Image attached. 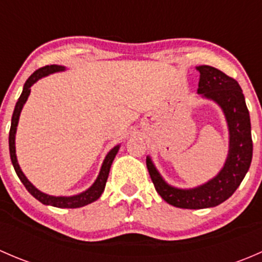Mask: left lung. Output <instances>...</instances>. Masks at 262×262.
Wrapping results in <instances>:
<instances>
[{"instance_id":"8db88e82","label":"left lung","mask_w":262,"mask_h":262,"mask_svg":"<svg viewBox=\"0 0 262 262\" xmlns=\"http://www.w3.org/2000/svg\"><path fill=\"white\" fill-rule=\"evenodd\" d=\"M198 94L213 100L226 116L229 132V149L224 166L218 175L200 186L179 189L171 186L147 157V168L156 191L165 202L182 209H204L226 202L239 186L252 160V137L248 109L238 82L210 66H199Z\"/></svg>"}]
</instances>
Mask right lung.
Instances as JSON below:
<instances>
[{
    "label": "right lung",
    "mask_w": 262,
    "mask_h": 262,
    "mask_svg": "<svg viewBox=\"0 0 262 262\" xmlns=\"http://www.w3.org/2000/svg\"><path fill=\"white\" fill-rule=\"evenodd\" d=\"M64 70L66 67H63V66H58V64L46 66V67L36 70L35 72H34L33 75L26 80L25 84H24L23 92H21L16 105H15L14 114H12V119H11V128H10V136H9L10 157H11L12 166H14L15 171H16L18 179H20L21 182H23L24 186L26 187V190H28V191L30 192L36 200H39V202L43 203V204L46 205H52V207H57V208H81V207H84V205L90 204V203L95 202V200H97L100 196H101L102 191H104L105 189V185H106L107 176H109V172H110V167H112L113 161H114L116 153H118L120 146H115L109 153H107L104 162H102L101 168H100L99 176H97L96 181L92 184V186H90L86 191L81 192V194H77V195H73V196H53V195H48L46 194V192H41L40 190L36 189V187L34 186L28 179H26V176L24 175L23 171H21L20 166H18V162H17V158H16V148H15V134H16L18 118H20L24 104H25L29 95H30V87L33 86L36 81L46 77V76L50 75V73L62 72V71Z\"/></svg>",
    "instance_id": "obj_1"
}]
</instances>
